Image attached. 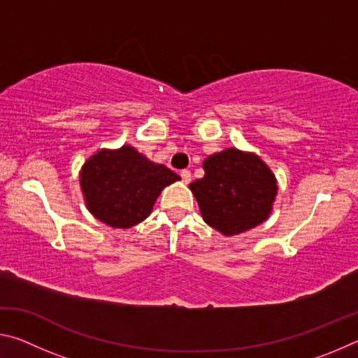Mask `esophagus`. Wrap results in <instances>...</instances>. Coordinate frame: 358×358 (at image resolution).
Returning a JSON list of instances; mask_svg holds the SVG:
<instances>
[{
    "instance_id": "34e87169",
    "label": "esophagus",
    "mask_w": 358,
    "mask_h": 358,
    "mask_svg": "<svg viewBox=\"0 0 358 358\" xmlns=\"http://www.w3.org/2000/svg\"><path fill=\"white\" fill-rule=\"evenodd\" d=\"M181 180H183V183H191V180H192V175H191V172L189 171H181Z\"/></svg>"
}]
</instances>
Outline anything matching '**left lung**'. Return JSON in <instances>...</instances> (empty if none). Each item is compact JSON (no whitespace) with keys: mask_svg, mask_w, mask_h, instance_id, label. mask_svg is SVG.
I'll return each instance as SVG.
<instances>
[{"mask_svg":"<svg viewBox=\"0 0 358 358\" xmlns=\"http://www.w3.org/2000/svg\"><path fill=\"white\" fill-rule=\"evenodd\" d=\"M205 177L189 189L203 221L222 235H237L259 226L271 213L276 178L257 155L227 148L203 161Z\"/></svg>","mask_w":358,"mask_h":358,"instance_id":"1","label":"left lung"}]
</instances>
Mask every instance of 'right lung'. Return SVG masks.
I'll return each instance as SVG.
<instances>
[{
  "label": "right lung",
  "instance_id": "right-lung-1",
  "mask_svg": "<svg viewBox=\"0 0 358 358\" xmlns=\"http://www.w3.org/2000/svg\"><path fill=\"white\" fill-rule=\"evenodd\" d=\"M178 180L171 169L151 162L131 145L99 150L80 171L90 213L117 229H129L148 217L161 191Z\"/></svg>",
  "mask_w": 358,
  "mask_h": 358
}]
</instances>
